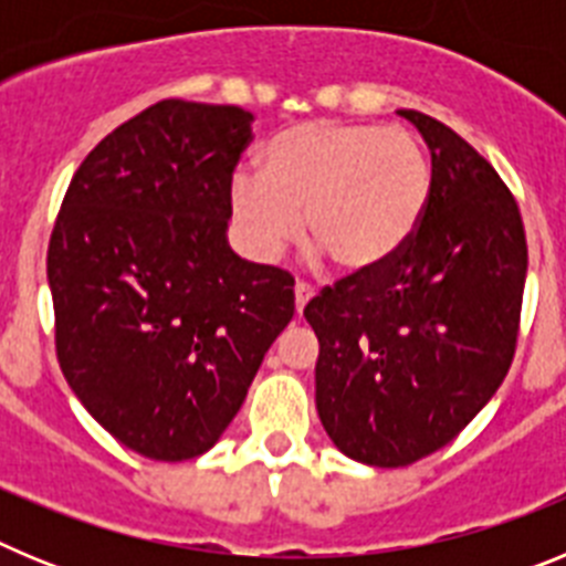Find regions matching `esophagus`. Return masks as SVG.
I'll return each instance as SVG.
<instances>
[{
  "instance_id": "34e87169",
  "label": "esophagus",
  "mask_w": 566,
  "mask_h": 566,
  "mask_svg": "<svg viewBox=\"0 0 566 566\" xmlns=\"http://www.w3.org/2000/svg\"><path fill=\"white\" fill-rule=\"evenodd\" d=\"M312 297H314V289L306 286V283H297V286H294V312L303 314V308L308 306V300Z\"/></svg>"
}]
</instances>
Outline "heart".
Wrapping results in <instances>:
<instances>
[{
    "instance_id": "1",
    "label": "heart",
    "mask_w": 566,
    "mask_h": 566,
    "mask_svg": "<svg viewBox=\"0 0 566 566\" xmlns=\"http://www.w3.org/2000/svg\"><path fill=\"white\" fill-rule=\"evenodd\" d=\"M428 192L431 164L413 133L314 118L274 135L263 172L232 175L229 207L254 260H277L306 218L317 249L348 272H368L408 243Z\"/></svg>"
}]
</instances>
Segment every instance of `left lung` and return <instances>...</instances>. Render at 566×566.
<instances>
[{
	"label": "left lung",
	"mask_w": 566,
	"mask_h": 566,
	"mask_svg": "<svg viewBox=\"0 0 566 566\" xmlns=\"http://www.w3.org/2000/svg\"><path fill=\"white\" fill-rule=\"evenodd\" d=\"M431 153L422 221L382 266L306 306L319 422L337 451L405 468L451 442L513 363L527 277L516 198L451 127L399 109Z\"/></svg>",
	"instance_id": "1"
}]
</instances>
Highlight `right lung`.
I'll return each mask as SVG.
<instances>
[{"mask_svg": "<svg viewBox=\"0 0 566 566\" xmlns=\"http://www.w3.org/2000/svg\"><path fill=\"white\" fill-rule=\"evenodd\" d=\"M252 122L232 104H153L84 158L50 234L64 379L104 431L155 462L223 437L294 317L292 274L227 238Z\"/></svg>", "mask_w": 566, "mask_h": 566, "instance_id": "1", "label": "right lung"}]
</instances>
